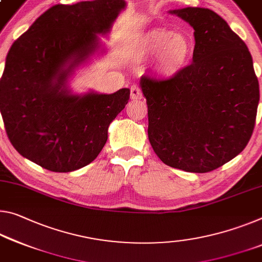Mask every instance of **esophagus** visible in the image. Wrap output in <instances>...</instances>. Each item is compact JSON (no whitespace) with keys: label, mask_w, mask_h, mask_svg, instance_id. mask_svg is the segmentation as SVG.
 Wrapping results in <instances>:
<instances>
[{"label":"esophagus","mask_w":262,"mask_h":262,"mask_svg":"<svg viewBox=\"0 0 262 262\" xmlns=\"http://www.w3.org/2000/svg\"><path fill=\"white\" fill-rule=\"evenodd\" d=\"M142 91H141L138 85H132L130 87V98L133 100H138V99H142Z\"/></svg>","instance_id":"1"}]
</instances>
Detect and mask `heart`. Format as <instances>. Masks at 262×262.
I'll use <instances>...</instances> for the list:
<instances>
[{"label": "heart", "mask_w": 262, "mask_h": 262, "mask_svg": "<svg viewBox=\"0 0 262 262\" xmlns=\"http://www.w3.org/2000/svg\"><path fill=\"white\" fill-rule=\"evenodd\" d=\"M140 48L151 56L161 57L162 71L173 74L189 60L191 43L183 35L170 30H152L140 39Z\"/></svg>", "instance_id": "b5f03b06"}]
</instances>
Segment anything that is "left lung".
<instances>
[{
    "label": "left lung",
    "mask_w": 262,
    "mask_h": 262,
    "mask_svg": "<svg viewBox=\"0 0 262 262\" xmlns=\"http://www.w3.org/2000/svg\"><path fill=\"white\" fill-rule=\"evenodd\" d=\"M170 12L193 28L196 44L192 63L172 77H141L149 142L169 167L209 172L247 146L259 81L246 44L218 14L193 7Z\"/></svg>",
    "instance_id": "left-lung-1"
}]
</instances>
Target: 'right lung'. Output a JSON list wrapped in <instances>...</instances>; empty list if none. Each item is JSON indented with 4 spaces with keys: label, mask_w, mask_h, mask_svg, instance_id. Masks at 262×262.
I'll return each mask as SVG.
<instances>
[{
    "label": "right lung",
    "mask_w": 262,
    "mask_h": 262,
    "mask_svg": "<svg viewBox=\"0 0 262 262\" xmlns=\"http://www.w3.org/2000/svg\"><path fill=\"white\" fill-rule=\"evenodd\" d=\"M124 7V0L57 4L12 44L0 79V112L8 139L23 157L70 172L102 150L129 89L77 95L66 80L99 48L97 34L110 32Z\"/></svg>",
    "instance_id": "add662e5"
}]
</instances>
